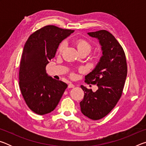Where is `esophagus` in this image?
<instances>
[{
    "label": "esophagus",
    "instance_id": "obj_1",
    "mask_svg": "<svg viewBox=\"0 0 146 146\" xmlns=\"http://www.w3.org/2000/svg\"><path fill=\"white\" fill-rule=\"evenodd\" d=\"M75 87V86H74L72 83H70L68 84V88H73Z\"/></svg>",
    "mask_w": 146,
    "mask_h": 146
}]
</instances>
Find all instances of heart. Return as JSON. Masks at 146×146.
<instances>
[{
  "label": "heart",
  "instance_id": "1",
  "mask_svg": "<svg viewBox=\"0 0 146 146\" xmlns=\"http://www.w3.org/2000/svg\"><path fill=\"white\" fill-rule=\"evenodd\" d=\"M74 44H75L76 48L77 49L79 53H84L86 54H89L90 53L91 48H92L91 43L85 38L76 39L75 40H74ZM65 43L64 42H61L58 47L57 52L58 53H61L63 51L64 48H65Z\"/></svg>",
  "mask_w": 146,
  "mask_h": 146
}]
</instances>
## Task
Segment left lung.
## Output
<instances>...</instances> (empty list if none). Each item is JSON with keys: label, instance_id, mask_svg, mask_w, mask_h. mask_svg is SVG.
Returning <instances> with one entry per match:
<instances>
[{"label": "left lung", "instance_id": "8db88e82", "mask_svg": "<svg viewBox=\"0 0 146 146\" xmlns=\"http://www.w3.org/2000/svg\"><path fill=\"white\" fill-rule=\"evenodd\" d=\"M91 37L99 40L102 56L95 68L85 76V82L97 84L93 92L85 86L84 97L80 102L81 112L94 120L106 117L121 97L126 79L127 67L122 47L111 33L106 30L90 32Z\"/></svg>", "mask_w": 146, "mask_h": 146}]
</instances>
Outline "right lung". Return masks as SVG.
<instances>
[{
	"label": "right lung",
	"mask_w": 146,
	"mask_h": 146,
	"mask_svg": "<svg viewBox=\"0 0 146 146\" xmlns=\"http://www.w3.org/2000/svg\"><path fill=\"white\" fill-rule=\"evenodd\" d=\"M74 30L46 26L32 33L24 45L20 64L19 86L29 108L42 115L55 110L68 85L48 75L46 67L59 44Z\"/></svg>",
	"instance_id": "add662e5"
}]
</instances>
